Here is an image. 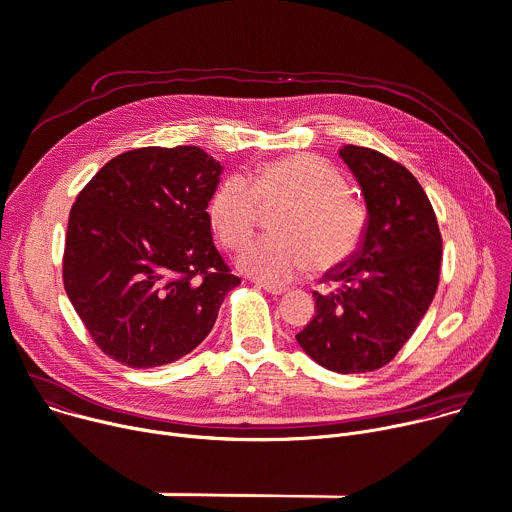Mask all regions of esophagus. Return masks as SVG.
I'll use <instances>...</instances> for the list:
<instances>
[{
    "label": "esophagus",
    "instance_id": "esophagus-1",
    "mask_svg": "<svg viewBox=\"0 0 512 512\" xmlns=\"http://www.w3.org/2000/svg\"><path fill=\"white\" fill-rule=\"evenodd\" d=\"M255 286L261 288V290H265V292L271 294V296H282V294L286 292L284 286H273V284H267V282H255Z\"/></svg>",
    "mask_w": 512,
    "mask_h": 512
}]
</instances>
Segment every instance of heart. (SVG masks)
Returning <instances> with one entry per match:
<instances>
[{
    "label": "heart",
    "instance_id": "b5f03b06",
    "mask_svg": "<svg viewBox=\"0 0 512 512\" xmlns=\"http://www.w3.org/2000/svg\"><path fill=\"white\" fill-rule=\"evenodd\" d=\"M282 204L271 220L275 235L243 249L239 267L267 284H288L314 265L327 271L349 261L367 230L365 204L347 192L343 175L324 159L294 153L255 167L247 181L226 177L208 202L218 241L241 249L255 232L261 206Z\"/></svg>",
    "mask_w": 512,
    "mask_h": 512
}]
</instances>
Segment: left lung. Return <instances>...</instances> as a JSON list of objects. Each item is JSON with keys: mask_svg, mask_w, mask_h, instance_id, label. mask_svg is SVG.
I'll list each match as a JSON object with an SVG mask.
<instances>
[{"mask_svg": "<svg viewBox=\"0 0 512 512\" xmlns=\"http://www.w3.org/2000/svg\"><path fill=\"white\" fill-rule=\"evenodd\" d=\"M357 177L367 230L359 251L322 275L316 314L296 335L300 347L337 374L390 363L429 310L441 273V232L416 177L380 151H339Z\"/></svg>", "mask_w": 512, "mask_h": 512, "instance_id": "left-lung-1", "label": "left lung"}]
</instances>
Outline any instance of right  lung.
I'll use <instances>...</instances> for the list:
<instances>
[{
	"mask_svg": "<svg viewBox=\"0 0 512 512\" xmlns=\"http://www.w3.org/2000/svg\"><path fill=\"white\" fill-rule=\"evenodd\" d=\"M220 171L200 147H143L108 161L77 194L63 284L110 359L147 369L188 355L241 284L212 241Z\"/></svg>",
	"mask_w": 512,
	"mask_h": 512,
	"instance_id": "1",
	"label": "right lung"
}]
</instances>
